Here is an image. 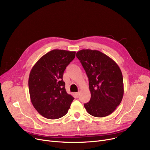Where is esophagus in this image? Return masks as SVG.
Wrapping results in <instances>:
<instances>
[{
	"instance_id": "esophagus-1",
	"label": "esophagus",
	"mask_w": 150,
	"mask_h": 150,
	"mask_svg": "<svg viewBox=\"0 0 150 150\" xmlns=\"http://www.w3.org/2000/svg\"><path fill=\"white\" fill-rule=\"evenodd\" d=\"M79 93H80L79 92H76V93H75V95H76V96L77 97H78V96H79Z\"/></svg>"
}]
</instances>
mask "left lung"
<instances>
[{
  "instance_id": "left-lung-1",
  "label": "left lung",
  "mask_w": 150,
  "mask_h": 150,
  "mask_svg": "<svg viewBox=\"0 0 150 150\" xmlns=\"http://www.w3.org/2000/svg\"><path fill=\"white\" fill-rule=\"evenodd\" d=\"M89 78L90 101L84 105L87 112L96 117L112 113L123 96V76L117 63L98 50L83 49L76 54Z\"/></svg>"
}]
</instances>
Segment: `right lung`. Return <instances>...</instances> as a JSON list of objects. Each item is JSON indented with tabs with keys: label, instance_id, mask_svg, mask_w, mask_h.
Returning a JSON list of instances; mask_svg holds the SVG:
<instances>
[{
	"label": "right lung",
	"instance_id": "add662e5",
	"mask_svg": "<svg viewBox=\"0 0 150 150\" xmlns=\"http://www.w3.org/2000/svg\"><path fill=\"white\" fill-rule=\"evenodd\" d=\"M75 53L53 50L39 59L30 71L31 101L36 111L47 119H57L65 115L74 99L67 93L62 76Z\"/></svg>",
	"mask_w": 150,
	"mask_h": 150
}]
</instances>
